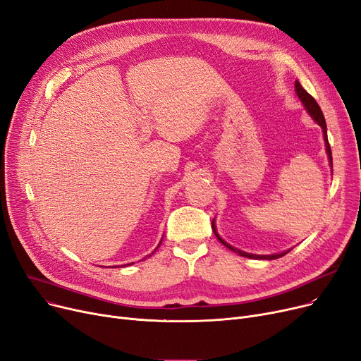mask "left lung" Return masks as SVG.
I'll return each instance as SVG.
<instances>
[{
  "label": "left lung",
  "mask_w": 361,
  "mask_h": 361,
  "mask_svg": "<svg viewBox=\"0 0 361 361\" xmlns=\"http://www.w3.org/2000/svg\"><path fill=\"white\" fill-rule=\"evenodd\" d=\"M295 92H297L298 98L301 99L302 106H304V109L307 110V113L310 114V116H312V118L314 120V122L322 128V130H323V138H324V145H326V152H328V159H329V163H331V166H332V151H331V145H329V141H328V130H326L324 116H323V113H322V110H320V107H319V104H317V101H316L310 94H308L302 87H301V83H300L298 80H295ZM212 228H213L214 235L217 236V239H219V241H220L223 245H225V247H226V248H229V250H232L233 252L239 254V255L248 257V259H255V260H274V259H279V257H283L285 254H288V252H289V250H288V251H283V252H279V254H270V255L250 254V252L241 251V250H238V248H235V247L229 245V244L225 241V239H221V238H220V235L217 233V229H216V225H214V220L212 221Z\"/></svg>",
  "instance_id": "left-lung-1"
}]
</instances>
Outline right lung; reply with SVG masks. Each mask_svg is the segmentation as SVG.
Returning a JSON list of instances; mask_svg holds the SVG:
<instances>
[{"label":"right lung","instance_id":"add662e5","mask_svg":"<svg viewBox=\"0 0 361 361\" xmlns=\"http://www.w3.org/2000/svg\"><path fill=\"white\" fill-rule=\"evenodd\" d=\"M161 241H163V239H161ZM161 241H160V244H161ZM160 244H159V247H160ZM159 247H157V248H159ZM157 248H156V250H157ZM156 250H154V251H156ZM151 254H152V252H151ZM129 264H133V263H129Z\"/></svg>","mask_w":361,"mask_h":361}]
</instances>
